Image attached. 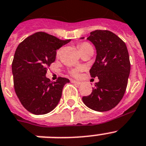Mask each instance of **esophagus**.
Masks as SVG:
<instances>
[{"instance_id":"obj_1","label":"esophagus","mask_w":146,"mask_h":146,"mask_svg":"<svg viewBox=\"0 0 146 146\" xmlns=\"http://www.w3.org/2000/svg\"><path fill=\"white\" fill-rule=\"evenodd\" d=\"M71 81H72V83H74V84H76V85H80V84H81V82L77 81V80H72Z\"/></svg>"}]
</instances>
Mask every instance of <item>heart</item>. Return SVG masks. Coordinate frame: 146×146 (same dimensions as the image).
<instances>
[{
	"mask_svg": "<svg viewBox=\"0 0 146 146\" xmlns=\"http://www.w3.org/2000/svg\"><path fill=\"white\" fill-rule=\"evenodd\" d=\"M88 47H92V46H91V45L88 44V43H80V44L79 45L80 51L83 50V49H85V48H88ZM80 71V68H78V69L73 70L72 72V74L74 76H78Z\"/></svg>",
	"mask_w": 146,
	"mask_h": 146,
	"instance_id": "heart-1",
	"label": "heart"
}]
</instances>
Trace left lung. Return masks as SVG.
<instances>
[{
  "instance_id": "8db88e82",
  "label": "left lung",
  "mask_w": 146,
  "mask_h": 146,
  "mask_svg": "<svg viewBox=\"0 0 146 146\" xmlns=\"http://www.w3.org/2000/svg\"><path fill=\"white\" fill-rule=\"evenodd\" d=\"M87 40L93 43L97 53L89 72L99 82L92 94L82 100L92 110L107 111L117 105L125 94L131 70L129 52L125 43L110 31L95 30Z\"/></svg>"
}]
</instances>
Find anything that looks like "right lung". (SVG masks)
Wrapping results in <instances>:
<instances>
[{"mask_svg":"<svg viewBox=\"0 0 146 146\" xmlns=\"http://www.w3.org/2000/svg\"><path fill=\"white\" fill-rule=\"evenodd\" d=\"M70 41L39 32L18 45L12 65L14 87L21 104L32 114H47L59 103L65 84L70 81L59 78L52 82L46 74L56 51Z\"/></svg>","mask_w":146,"mask_h":146,"instance_id":"add662e5","label":"right lung"}]
</instances>
